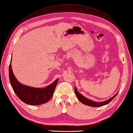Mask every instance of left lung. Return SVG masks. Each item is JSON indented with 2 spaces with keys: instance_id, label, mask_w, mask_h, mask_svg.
I'll return each mask as SVG.
<instances>
[{
  "instance_id": "8db88e82",
  "label": "left lung",
  "mask_w": 133,
  "mask_h": 133,
  "mask_svg": "<svg viewBox=\"0 0 133 133\" xmlns=\"http://www.w3.org/2000/svg\"><path fill=\"white\" fill-rule=\"evenodd\" d=\"M75 94L77 97L78 98V100H80V102H82L83 104L87 105H89V106H91V107H101L103 106V105H104L105 104H107L108 103H109L112 100H113V98L117 96L118 93H117L115 95H114L112 97L110 98L109 100H107L106 101H104V102H93L90 99H88L87 98H85V97H84L83 96H82L79 92H78L77 90V89L76 87H75Z\"/></svg>"
}]
</instances>
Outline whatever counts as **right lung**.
Masks as SVG:
<instances>
[{
  "mask_svg": "<svg viewBox=\"0 0 133 133\" xmlns=\"http://www.w3.org/2000/svg\"><path fill=\"white\" fill-rule=\"evenodd\" d=\"M12 61V60H11ZM9 79L15 93L22 102L29 105H40L46 103L52 97L58 78L45 88H35L22 84L18 82L13 73L11 62L9 68Z\"/></svg>",
  "mask_w": 133,
  "mask_h": 133,
  "instance_id": "obj_1",
  "label": "right lung"
}]
</instances>
